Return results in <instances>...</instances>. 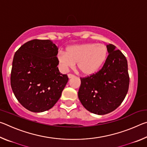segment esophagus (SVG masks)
I'll use <instances>...</instances> for the list:
<instances>
[{
    "mask_svg": "<svg viewBox=\"0 0 147 147\" xmlns=\"http://www.w3.org/2000/svg\"><path fill=\"white\" fill-rule=\"evenodd\" d=\"M67 76H68L69 78H73V77H74V74H68Z\"/></svg>",
    "mask_w": 147,
    "mask_h": 147,
    "instance_id": "esophagus-1",
    "label": "esophagus"
}]
</instances>
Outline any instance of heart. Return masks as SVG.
I'll use <instances>...</instances> for the list:
<instances>
[{
	"label": "heart",
	"mask_w": 147,
	"mask_h": 147,
	"mask_svg": "<svg viewBox=\"0 0 147 147\" xmlns=\"http://www.w3.org/2000/svg\"><path fill=\"white\" fill-rule=\"evenodd\" d=\"M108 49L102 43H84L67 47L65 53L59 52L58 59L61 68L67 70L76 63L77 69L86 76L96 73L105 64Z\"/></svg>",
	"instance_id": "b5f03b06"
}]
</instances>
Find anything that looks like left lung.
Returning <instances> with one entry per match:
<instances>
[{
	"label": "left lung",
	"instance_id": "obj_1",
	"mask_svg": "<svg viewBox=\"0 0 147 147\" xmlns=\"http://www.w3.org/2000/svg\"><path fill=\"white\" fill-rule=\"evenodd\" d=\"M108 59L97 73L80 78L78 95L87 110L105 115L121 105L128 93L130 78L126 57L112 44L107 45Z\"/></svg>",
	"mask_w": 147,
	"mask_h": 147
}]
</instances>
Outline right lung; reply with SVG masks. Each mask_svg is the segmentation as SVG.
Here are the masks:
<instances>
[{
  "instance_id": "add662e5",
  "label": "right lung",
  "mask_w": 147,
  "mask_h": 147,
  "mask_svg": "<svg viewBox=\"0 0 147 147\" xmlns=\"http://www.w3.org/2000/svg\"><path fill=\"white\" fill-rule=\"evenodd\" d=\"M58 48L51 40L34 39L17 50L12 63L11 87L20 104L32 112L53 108L68 82L59 71Z\"/></svg>"
}]
</instances>
